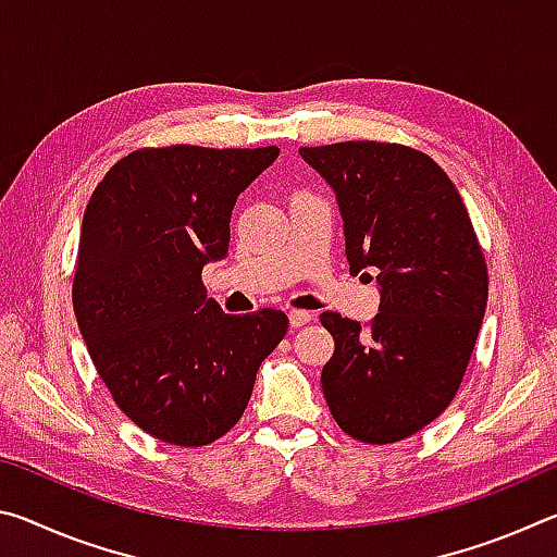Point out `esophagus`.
Listing matches in <instances>:
<instances>
[{
	"mask_svg": "<svg viewBox=\"0 0 557 557\" xmlns=\"http://www.w3.org/2000/svg\"><path fill=\"white\" fill-rule=\"evenodd\" d=\"M309 322H314V314L312 312H305V309H292V312H289V324L295 326V329L305 326Z\"/></svg>",
	"mask_w": 557,
	"mask_h": 557,
	"instance_id": "obj_1",
	"label": "esophagus"
}]
</instances>
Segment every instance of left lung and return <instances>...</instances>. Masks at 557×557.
Segmentation results:
<instances>
[{"mask_svg":"<svg viewBox=\"0 0 557 557\" xmlns=\"http://www.w3.org/2000/svg\"><path fill=\"white\" fill-rule=\"evenodd\" d=\"M299 154L336 191L351 275L375 270L381 285L366 326L319 317L334 336L324 398L346 435L393 445L455 400L486 309L484 250L451 178L420 149L358 139Z\"/></svg>","mask_w":557,"mask_h":557,"instance_id":"left-lung-1","label":"left lung"}]
</instances>
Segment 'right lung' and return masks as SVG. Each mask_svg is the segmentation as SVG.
I'll use <instances>...</instances> for the list:
<instances>
[{"mask_svg":"<svg viewBox=\"0 0 557 557\" xmlns=\"http://www.w3.org/2000/svg\"><path fill=\"white\" fill-rule=\"evenodd\" d=\"M277 147H143L92 191L73 270V309L117 408L169 445H211L243 418L280 309L223 314L206 299L209 260L228 256L240 191Z\"/></svg>","mask_w":557,"mask_h":557,"instance_id":"add662e5","label":"right lung"}]
</instances>
